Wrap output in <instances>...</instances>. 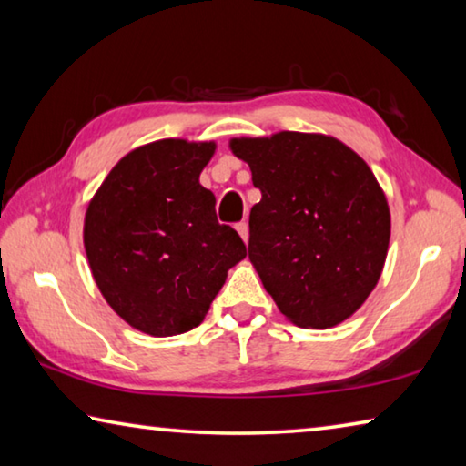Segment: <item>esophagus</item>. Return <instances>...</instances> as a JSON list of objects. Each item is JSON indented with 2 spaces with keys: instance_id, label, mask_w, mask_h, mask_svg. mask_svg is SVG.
<instances>
[{
  "instance_id": "obj_1",
  "label": "esophagus",
  "mask_w": 466,
  "mask_h": 466,
  "mask_svg": "<svg viewBox=\"0 0 466 466\" xmlns=\"http://www.w3.org/2000/svg\"><path fill=\"white\" fill-rule=\"evenodd\" d=\"M236 230H238L240 238H242L244 242H248V224H247V222H240V224H236Z\"/></svg>"
}]
</instances>
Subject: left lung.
Wrapping results in <instances>:
<instances>
[{"label": "left lung", "mask_w": 466, "mask_h": 466, "mask_svg": "<svg viewBox=\"0 0 466 466\" xmlns=\"http://www.w3.org/2000/svg\"><path fill=\"white\" fill-rule=\"evenodd\" d=\"M261 201L248 258L288 320L329 329L350 319L380 279L390 211L368 164L320 133L232 139Z\"/></svg>", "instance_id": "1"}]
</instances>
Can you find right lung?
I'll return each instance as SVG.
<instances>
[{
	"label": "right lung",
	"instance_id": "right-lung-1",
	"mask_svg": "<svg viewBox=\"0 0 466 466\" xmlns=\"http://www.w3.org/2000/svg\"><path fill=\"white\" fill-rule=\"evenodd\" d=\"M214 141L160 139L108 172L86 209L94 281L119 317L152 337L201 325L230 267L247 257L238 232L216 218L199 183Z\"/></svg>",
	"mask_w": 466,
	"mask_h": 466
}]
</instances>
